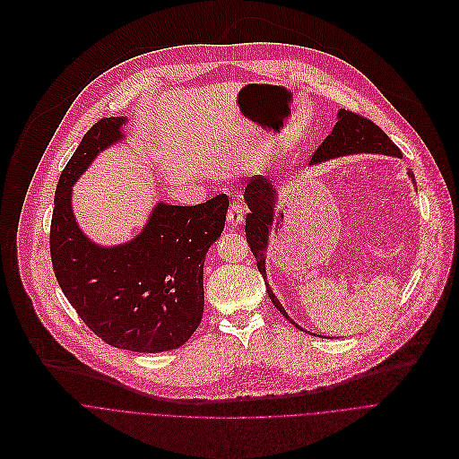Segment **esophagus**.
Here are the masks:
<instances>
[{
	"instance_id": "1",
	"label": "esophagus",
	"mask_w": 459,
	"mask_h": 459,
	"mask_svg": "<svg viewBox=\"0 0 459 459\" xmlns=\"http://www.w3.org/2000/svg\"><path fill=\"white\" fill-rule=\"evenodd\" d=\"M244 215H246L244 204H242L240 201L233 199V203L230 204V210H228V222H230L231 226H238V224H242Z\"/></svg>"
}]
</instances>
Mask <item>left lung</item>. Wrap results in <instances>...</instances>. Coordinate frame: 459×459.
I'll return each instance as SVG.
<instances>
[{"label":"left lung","instance_id":"8db88e82","mask_svg":"<svg viewBox=\"0 0 459 459\" xmlns=\"http://www.w3.org/2000/svg\"><path fill=\"white\" fill-rule=\"evenodd\" d=\"M351 153H384L393 157H402V150L387 137V134L375 125L371 119L363 117L351 110H340L338 121L333 128V132L324 139V143L316 148V152L311 157L313 164H318L322 160L340 157V155H351ZM412 177V173H409ZM244 199L247 203L249 213L246 215V240L251 247V253L256 258V267L265 281V247L269 238V230L274 221V188L271 182L264 177H253L247 180V186L244 192ZM265 291L271 299V302L277 307L295 327L297 325L282 307V304L277 300L269 290V284H265Z\"/></svg>","mask_w":459,"mask_h":459}]
</instances>
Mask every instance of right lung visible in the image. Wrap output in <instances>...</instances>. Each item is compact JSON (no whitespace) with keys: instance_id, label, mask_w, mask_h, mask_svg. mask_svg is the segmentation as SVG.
Segmentation results:
<instances>
[{"instance_id":"right-lung-1","label":"right lung","mask_w":459,"mask_h":459,"mask_svg":"<svg viewBox=\"0 0 459 459\" xmlns=\"http://www.w3.org/2000/svg\"><path fill=\"white\" fill-rule=\"evenodd\" d=\"M123 123L125 117L98 121L65 166L54 197L50 258L61 291L91 333L112 347L160 352L180 347L201 324L204 258L224 230L230 201L221 194L195 206L159 203L132 242L91 244L75 224L72 185L123 137Z\"/></svg>"}]
</instances>
